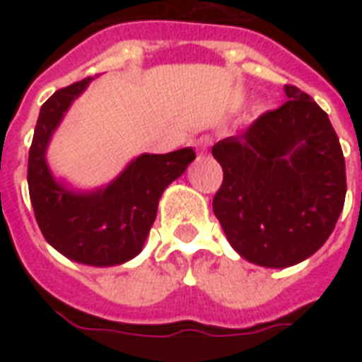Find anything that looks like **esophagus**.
Returning a JSON list of instances; mask_svg holds the SVG:
<instances>
[{
    "mask_svg": "<svg viewBox=\"0 0 362 362\" xmlns=\"http://www.w3.org/2000/svg\"><path fill=\"white\" fill-rule=\"evenodd\" d=\"M210 144H212V136H199L197 141H195V146H197L199 152H204Z\"/></svg>",
    "mask_w": 362,
    "mask_h": 362,
    "instance_id": "34e87169",
    "label": "esophagus"
}]
</instances>
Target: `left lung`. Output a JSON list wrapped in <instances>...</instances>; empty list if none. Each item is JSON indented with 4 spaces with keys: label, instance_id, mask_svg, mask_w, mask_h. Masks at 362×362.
Masks as SVG:
<instances>
[{
    "label": "left lung",
    "instance_id": "left-lung-1",
    "mask_svg": "<svg viewBox=\"0 0 362 362\" xmlns=\"http://www.w3.org/2000/svg\"><path fill=\"white\" fill-rule=\"evenodd\" d=\"M287 101L212 146L223 182L212 209L242 257L284 269L331 237L346 201V161L329 116L286 84Z\"/></svg>",
    "mask_w": 362,
    "mask_h": 362
}]
</instances>
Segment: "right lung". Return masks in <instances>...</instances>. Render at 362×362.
<instances>
[{
    "instance_id": "1",
    "label": "right lung",
    "mask_w": 362,
    "mask_h": 362,
    "mask_svg": "<svg viewBox=\"0 0 362 362\" xmlns=\"http://www.w3.org/2000/svg\"><path fill=\"white\" fill-rule=\"evenodd\" d=\"M92 76L54 92L42 103L28 159V186L42 237L65 257L92 267H112L141 252L161 193L195 159L192 148L142 153L105 189L75 193L54 180L45 150L73 99Z\"/></svg>"
}]
</instances>
